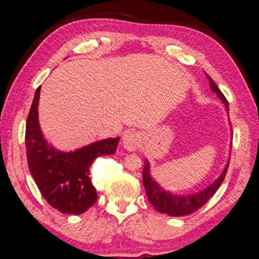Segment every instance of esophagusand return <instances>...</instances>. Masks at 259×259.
Returning a JSON list of instances; mask_svg holds the SVG:
<instances>
[{
  "label": "esophagus",
  "mask_w": 259,
  "mask_h": 259,
  "mask_svg": "<svg viewBox=\"0 0 259 259\" xmlns=\"http://www.w3.org/2000/svg\"><path fill=\"white\" fill-rule=\"evenodd\" d=\"M140 144V135L136 132L129 130L123 135V146L126 150L134 151L139 148Z\"/></svg>",
  "instance_id": "obj_1"
}]
</instances>
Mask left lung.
Segmentation results:
<instances>
[{
	"label": "left lung",
	"instance_id": "left-lung-1",
	"mask_svg": "<svg viewBox=\"0 0 259 259\" xmlns=\"http://www.w3.org/2000/svg\"><path fill=\"white\" fill-rule=\"evenodd\" d=\"M208 77V75H207ZM209 84H211V89L213 92H215L217 96L225 103L226 109L229 110V102L225 98V96L223 95V92L220 91L218 86L214 82V80L211 77H208ZM230 161L227 162L225 169H224L223 174L213 182L211 186H208L207 188L204 191L196 193V194L192 195H174L169 192H165L158 186L156 182L154 181V179L150 177V169H149V162L146 160L143 167V185L146 188V193L148 196V200L151 205L154 206V208L160 213H165V214L171 215V217H182L191 214V213L195 212L196 209L202 207L209 199L214 195L217 189L219 188V186L223 184L225 175L227 173V168H229Z\"/></svg>",
	"mask_w": 259,
	"mask_h": 259
}]
</instances>
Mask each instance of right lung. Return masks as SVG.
I'll return each mask as SVG.
<instances>
[{
    "label": "right lung",
    "instance_id": "right-lung-1",
    "mask_svg": "<svg viewBox=\"0 0 259 259\" xmlns=\"http://www.w3.org/2000/svg\"><path fill=\"white\" fill-rule=\"evenodd\" d=\"M40 86L36 89L26 123V153L29 171L41 195L53 208L81 214L97 201L90 167L98 156L116 153L119 137L95 142L71 153L55 150L46 142L37 120Z\"/></svg>",
    "mask_w": 259,
    "mask_h": 259
}]
</instances>
